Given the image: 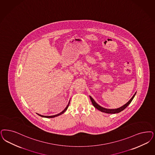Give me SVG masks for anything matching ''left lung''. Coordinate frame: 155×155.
Returning <instances> with one entry per match:
<instances>
[{
	"mask_svg": "<svg viewBox=\"0 0 155 155\" xmlns=\"http://www.w3.org/2000/svg\"><path fill=\"white\" fill-rule=\"evenodd\" d=\"M136 93H134V96L132 97V98L129 101L125 104L124 105H123V107H120L117 109H106L104 107L100 106L99 105H98L95 101L93 99V98L91 97L90 96V98H91V101L92 102V104L93 105V106L95 107L96 109L98 110H99L100 111H101L102 112L106 113H109V114H115V113H118L121 112V111H123V110H124L127 107H128V105L130 104V102L132 101V100L134 99V97L136 95Z\"/></svg>",
	"mask_w": 155,
	"mask_h": 155,
	"instance_id": "1",
	"label": "left lung"
}]
</instances>
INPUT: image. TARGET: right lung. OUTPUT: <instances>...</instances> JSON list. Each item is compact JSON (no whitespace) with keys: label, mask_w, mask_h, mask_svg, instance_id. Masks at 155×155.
Returning a JSON list of instances; mask_svg holds the SVG:
<instances>
[{"label":"right lung","mask_w":155,"mask_h":155,"mask_svg":"<svg viewBox=\"0 0 155 155\" xmlns=\"http://www.w3.org/2000/svg\"><path fill=\"white\" fill-rule=\"evenodd\" d=\"M70 101L69 102V104H68V105H67V107H66V108L64 109V110L62 112L60 113H59L58 114H56V115H54V116H42V115H40V114H38L39 116H41V117H46V118H53L55 117H57V116H58L59 115H61V114H63L67 110V109H68V107H69V105Z\"/></svg>","instance_id":"add662e5"}]
</instances>
